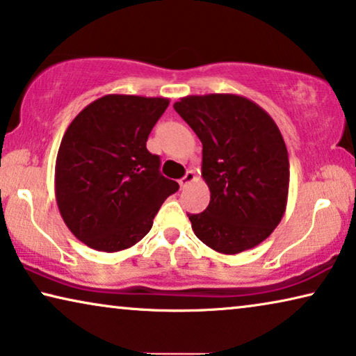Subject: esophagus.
I'll return each instance as SVG.
<instances>
[{"label":"esophagus","instance_id":"34e87169","mask_svg":"<svg viewBox=\"0 0 356 356\" xmlns=\"http://www.w3.org/2000/svg\"><path fill=\"white\" fill-rule=\"evenodd\" d=\"M196 179V176H195V172L192 171V169H190V171H187L185 172V176L179 180V185H180V188H185L187 187L188 184H192L193 180Z\"/></svg>","mask_w":356,"mask_h":356}]
</instances>
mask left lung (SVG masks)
I'll return each mask as SVG.
<instances>
[{
  "mask_svg": "<svg viewBox=\"0 0 356 356\" xmlns=\"http://www.w3.org/2000/svg\"><path fill=\"white\" fill-rule=\"evenodd\" d=\"M174 110L203 144L211 201L204 212L188 214L195 235L220 254L261 245L288 203L289 158L277 123L236 94L187 95Z\"/></svg>",
  "mask_w": 356,
  "mask_h": 356,
  "instance_id": "obj_1",
  "label": "left lung"
}]
</instances>
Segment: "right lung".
Returning a JSON list of instances; mask_svg holds the SVG:
<instances>
[{"instance_id":"add662e5","label":"right lung","mask_w":356,"mask_h":356,"mask_svg":"<svg viewBox=\"0 0 356 356\" xmlns=\"http://www.w3.org/2000/svg\"><path fill=\"white\" fill-rule=\"evenodd\" d=\"M169 99L108 94L84 107L67 127L56 160V201L65 225L102 252L139 243L179 184L160 174L147 150Z\"/></svg>"}]
</instances>
